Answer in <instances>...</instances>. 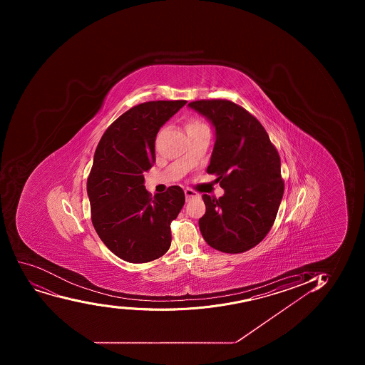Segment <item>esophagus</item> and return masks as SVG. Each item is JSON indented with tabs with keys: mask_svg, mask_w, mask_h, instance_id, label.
<instances>
[{
	"mask_svg": "<svg viewBox=\"0 0 365 365\" xmlns=\"http://www.w3.org/2000/svg\"><path fill=\"white\" fill-rule=\"evenodd\" d=\"M185 194L187 201H189V200L194 199V197H197V196H199V194H197L195 190H192V189H185Z\"/></svg>",
	"mask_w": 365,
	"mask_h": 365,
	"instance_id": "1",
	"label": "esophagus"
}]
</instances>
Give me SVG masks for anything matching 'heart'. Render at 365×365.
<instances>
[{
    "mask_svg": "<svg viewBox=\"0 0 365 365\" xmlns=\"http://www.w3.org/2000/svg\"><path fill=\"white\" fill-rule=\"evenodd\" d=\"M208 128L206 123L201 121L200 119H196V118H192V119H189L185 123V130H187V133H192V132H197V130H206Z\"/></svg>",
    "mask_w": 365,
    "mask_h": 365,
    "instance_id": "obj_1",
    "label": "heart"
}]
</instances>
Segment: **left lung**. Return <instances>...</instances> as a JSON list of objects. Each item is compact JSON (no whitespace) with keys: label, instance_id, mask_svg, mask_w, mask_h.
Wrapping results in <instances>:
<instances>
[{"label":"left lung","instance_id":"1","mask_svg":"<svg viewBox=\"0 0 365 365\" xmlns=\"http://www.w3.org/2000/svg\"><path fill=\"white\" fill-rule=\"evenodd\" d=\"M189 107L215 127L217 140L207 173L225 189L219 199L203 194L199 220L207 244L225 253L258 245L270 231L284 192L281 159L267 130L242 106L228 100H200Z\"/></svg>","mask_w":365,"mask_h":365}]
</instances>
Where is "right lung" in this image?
Here are the masks:
<instances>
[{
  "mask_svg": "<svg viewBox=\"0 0 365 365\" xmlns=\"http://www.w3.org/2000/svg\"><path fill=\"white\" fill-rule=\"evenodd\" d=\"M185 103L134 106L106 130L95 151L87 180L91 221L105 245L130 263L157 259L171 245L170 224L185 205V192L173 185L152 197L144 173L155 163L159 128Z\"/></svg>",
  "mask_w": 365,
  "mask_h": 365,
  "instance_id": "right-lung-1",
  "label": "right lung"
}]
</instances>
